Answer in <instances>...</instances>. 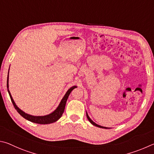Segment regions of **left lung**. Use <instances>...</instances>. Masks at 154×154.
Masks as SVG:
<instances>
[{
    "mask_svg": "<svg viewBox=\"0 0 154 154\" xmlns=\"http://www.w3.org/2000/svg\"><path fill=\"white\" fill-rule=\"evenodd\" d=\"M87 118H88V120H89V122L92 124V125H93L94 126H97V127H99V128H107V127H104V126H100V125H97L96 123H95L93 122V121L91 119V118H89V116H88V114H87Z\"/></svg>",
    "mask_w": 154,
    "mask_h": 154,
    "instance_id": "obj_1",
    "label": "left lung"
}]
</instances>
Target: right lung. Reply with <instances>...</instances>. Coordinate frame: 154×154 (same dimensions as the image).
Masks as SVG:
<instances>
[{
  "mask_svg": "<svg viewBox=\"0 0 154 154\" xmlns=\"http://www.w3.org/2000/svg\"><path fill=\"white\" fill-rule=\"evenodd\" d=\"M7 87L8 88V93L9 94L13 106H14L15 109L17 110V112L20 114L21 116L23 117L25 119L28 120L29 121H30L32 122H34V123H37V124H40V125H47V124H51V123H53L56 122L57 120H58L59 118L61 117L62 114L64 112L65 109V107H66V101L67 100V98L69 95V94L71 93L72 91L74 89V88H76L75 86H74L69 88V89L67 91V93H66V95H64L63 98L62 99V100L61 101L60 103H59V106L57 107L55 111L51 113V114L47 115V116H31L29 115L28 114H26L25 112H23L22 110H21L19 107L16 106V104L15 103L14 101L11 97V95L10 91H9V73H8V77H7Z\"/></svg>",
  "mask_w": 154,
  "mask_h": 154,
  "instance_id": "1",
  "label": "right lung"
}]
</instances>
